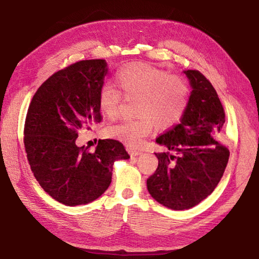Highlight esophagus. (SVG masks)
<instances>
[{
	"label": "esophagus",
	"instance_id": "obj_1",
	"mask_svg": "<svg viewBox=\"0 0 259 259\" xmlns=\"http://www.w3.org/2000/svg\"><path fill=\"white\" fill-rule=\"evenodd\" d=\"M129 152H130V156L131 157H137V156H139V155H141V151H139V150H129Z\"/></svg>",
	"mask_w": 259,
	"mask_h": 259
}]
</instances>
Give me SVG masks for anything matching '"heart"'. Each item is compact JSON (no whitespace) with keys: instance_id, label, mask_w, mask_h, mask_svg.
Returning a JSON list of instances; mask_svg holds the SVG:
<instances>
[{"instance_id":"obj_1","label":"heart","mask_w":259,"mask_h":259,"mask_svg":"<svg viewBox=\"0 0 259 259\" xmlns=\"http://www.w3.org/2000/svg\"><path fill=\"white\" fill-rule=\"evenodd\" d=\"M115 82L125 99H137L134 120L109 125L107 134L131 147L141 145L157 126L168 129L180 122L189 104L190 89L183 76L145 62H134L120 68ZM122 95L110 84H103L98 95L101 112L109 118L117 115Z\"/></svg>"}]
</instances>
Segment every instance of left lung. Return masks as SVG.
Wrapping results in <instances>:
<instances>
[{
	"mask_svg": "<svg viewBox=\"0 0 259 259\" xmlns=\"http://www.w3.org/2000/svg\"><path fill=\"white\" fill-rule=\"evenodd\" d=\"M192 91L181 122L157 138L158 168L147 179L153 199L175 210L198 205L211 194L228 163L229 150L216 140L225 110L212 84L198 70H187Z\"/></svg>",
	"mask_w": 259,
	"mask_h": 259,
	"instance_id": "8db88e82",
	"label": "left lung"
}]
</instances>
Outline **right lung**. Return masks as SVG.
I'll use <instances>...</instances> for the list:
<instances>
[{
    "label": "right lung",
    "mask_w": 259,
    "mask_h": 259,
    "mask_svg": "<svg viewBox=\"0 0 259 259\" xmlns=\"http://www.w3.org/2000/svg\"><path fill=\"white\" fill-rule=\"evenodd\" d=\"M106 74L102 59L70 64L43 82L27 109V161L42 188L63 205L96 200L111 184L113 162L130 158L118 140H99L93 152L75 145L80 130L102 121L98 95Z\"/></svg>",
    "instance_id": "right-lung-1"
}]
</instances>
